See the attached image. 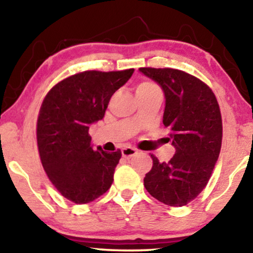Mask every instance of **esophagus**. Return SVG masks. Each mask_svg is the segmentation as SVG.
<instances>
[{
	"mask_svg": "<svg viewBox=\"0 0 253 253\" xmlns=\"http://www.w3.org/2000/svg\"><path fill=\"white\" fill-rule=\"evenodd\" d=\"M137 154V150H134L132 147H126L122 150V155L126 159H130L134 157Z\"/></svg>",
	"mask_w": 253,
	"mask_h": 253,
	"instance_id": "1",
	"label": "esophagus"
}]
</instances>
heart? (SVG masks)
<instances>
[{
  "label": "heart",
  "instance_id": "obj_1",
  "mask_svg": "<svg viewBox=\"0 0 253 253\" xmlns=\"http://www.w3.org/2000/svg\"><path fill=\"white\" fill-rule=\"evenodd\" d=\"M155 88H158V87L154 84H152V83H150V82H143V83H140V84L137 86L136 93L148 92V91H152V89H155Z\"/></svg>",
  "mask_w": 253,
  "mask_h": 253
}]
</instances>
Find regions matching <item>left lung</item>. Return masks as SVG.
<instances>
[{"instance_id": "left-lung-1", "label": "left lung", "mask_w": 253, "mask_h": 253, "mask_svg": "<svg viewBox=\"0 0 253 253\" xmlns=\"http://www.w3.org/2000/svg\"><path fill=\"white\" fill-rule=\"evenodd\" d=\"M165 93L164 126L175 154L169 162L154 155L144 178L151 196L169 206H184L203 191L219 158L222 121L216 98L200 79L176 69L140 68ZM169 138V139H170Z\"/></svg>"}]
</instances>
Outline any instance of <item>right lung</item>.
Instances as JSON below:
<instances>
[{"label":"right lung","mask_w":253,"mask_h":253,"mask_svg":"<svg viewBox=\"0 0 253 253\" xmlns=\"http://www.w3.org/2000/svg\"><path fill=\"white\" fill-rule=\"evenodd\" d=\"M134 69L84 71L50 89L41 105L38 148L44 171L55 188L76 204H87L110 188L122 153L93 147L88 130L102 120L112 95Z\"/></svg>","instance_id":"right-lung-1"}]
</instances>
